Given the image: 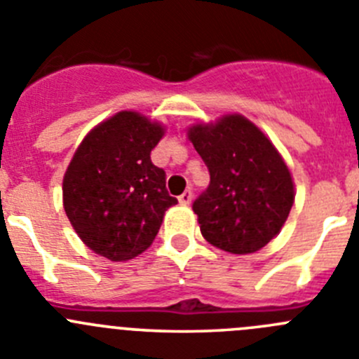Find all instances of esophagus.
Segmentation results:
<instances>
[{"instance_id":"1","label":"esophagus","mask_w":359,"mask_h":359,"mask_svg":"<svg viewBox=\"0 0 359 359\" xmlns=\"http://www.w3.org/2000/svg\"><path fill=\"white\" fill-rule=\"evenodd\" d=\"M191 202H193V193L191 191H184L182 195L179 196V203L180 205H189Z\"/></svg>"}]
</instances>
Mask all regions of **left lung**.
<instances>
[{"mask_svg": "<svg viewBox=\"0 0 359 359\" xmlns=\"http://www.w3.org/2000/svg\"><path fill=\"white\" fill-rule=\"evenodd\" d=\"M187 140L210 173L209 187L193 203L203 239L233 255L262 250L283 229L296 198L285 159L241 113L193 123Z\"/></svg>", "mask_w": 359, "mask_h": 359, "instance_id": "1", "label": "left lung"}]
</instances>
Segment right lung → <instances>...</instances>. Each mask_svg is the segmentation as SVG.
Instances as JSON below:
<instances>
[{
    "instance_id": "obj_1",
    "label": "right lung",
    "mask_w": 359,
    "mask_h": 359,
    "mask_svg": "<svg viewBox=\"0 0 359 359\" xmlns=\"http://www.w3.org/2000/svg\"><path fill=\"white\" fill-rule=\"evenodd\" d=\"M164 133L161 122L123 109L90 129L74 152L63 175V209L97 255L113 262L138 257L177 203L150 159Z\"/></svg>"
}]
</instances>
